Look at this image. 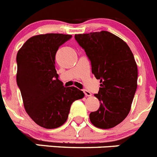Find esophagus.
<instances>
[{"label": "esophagus", "mask_w": 157, "mask_h": 157, "mask_svg": "<svg viewBox=\"0 0 157 157\" xmlns=\"http://www.w3.org/2000/svg\"><path fill=\"white\" fill-rule=\"evenodd\" d=\"M83 92H84V94H85V95L86 96V97H91V96H92V94H91L90 92H89L88 90H84Z\"/></svg>", "instance_id": "esophagus-1"}]
</instances>
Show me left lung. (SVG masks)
<instances>
[{
	"label": "left lung",
	"mask_w": 157,
	"mask_h": 157,
	"mask_svg": "<svg viewBox=\"0 0 157 157\" xmlns=\"http://www.w3.org/2000/svg\"><path fill=\"white\" fill-rule=\"evenodd\" d=\"M75 40L90 59L92 73L100 79L95 97L98 111L90 120L96 127L110 129L125 120L138 86V67L127 43L109 31L75 34Z\"/></svg>",
	"instance_id": "obj_1"
}]
</instances>
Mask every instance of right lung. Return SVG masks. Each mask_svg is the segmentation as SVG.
I'll return each instance as SVG.
<instances>
[{"instance_id": "add662e5", "label": "right lung", "mask_w": 157, "mask_h": 157, "mask_svg": "<svg viewBox=\"0 0 157 157\" xmlns=\"http://www.w3.org/2000/svg\"><path fill=\"white\" fill-rule=\"evenodd\" d=\"M70 34H45L30 37L16 56V82L24 109L37 125L46 129L67 121L71 104L84 98L76 87H63L55 68L58 48Z\"/></svg>"}]
</instances>
